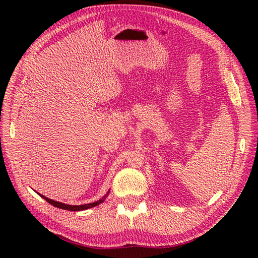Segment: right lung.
<instances>
[{
  "label": "right lung",
  "instance_id": "add662e5",
  "mask_svg": "<svg viewBox=\"0 0 258 258\" xmlns=\"http://www.w3.org/2000/svg\"><path fill=\"white\" fill-rule=\"evenodd\" d=\"M37 194L40 195V196L42 198H44L46 201L49 202L50 205H52L53 207H57V208H60V209H63V210H68V211H83V210H87V209H90V208H93L96 207L100 204H102V202L106 199L107 195L110 194V189L106 190V192L104 195H102L100 198H98L97 200H93L91 202H88V204H76V205H73V204H68V202H63V201H59V200H56V199H52V198H49L47 196H45V195L38 192Z\"/></svg>",
  "mask_w": 258,
  "mask_h": 258
}]
</instances>
